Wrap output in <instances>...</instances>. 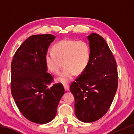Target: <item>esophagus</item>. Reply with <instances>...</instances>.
Segmentation results:
<instances>
[{"instance_id":"esophagus-1","label":"esophagus","mask_w":134,"mask_h":134,"mask_svg":"<svg viewBox=\"0 0 134 134\" xmlns=\"http://www.w3.org/2000/svg\"><path fill=\"white\" fill-rule=\"evenodd\" d=\"M64 87L65 90H66V91H68L70 89V87H69V85H64Z\"/></svg>"}]
</instances>
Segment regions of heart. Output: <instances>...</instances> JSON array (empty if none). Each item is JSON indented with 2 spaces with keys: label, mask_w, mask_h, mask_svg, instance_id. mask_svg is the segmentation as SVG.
I'll return each mask as SVG.
<instances>
[{
  "label": "heart",
  "mask_w": 134,
  "mask_h": 134,
  "mask_svg": "<svg viewBox=\"0 0 134 134\" xmlns=\"http://www.w3.org/2000/svg\"><path fill=\"white\" fill-rule=\"evenodd\" d=\"M53 52H48L45 57L47 67L53 74H57L65 67L57 80L67 83L73 78L76 72L80 74L89 64L90 48L84 41L63 40L54 45Z\"/></svg>",
  "instance_id": "b5f03b06"
}]
</instances>
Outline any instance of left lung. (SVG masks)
<instances>
[{
  "mask_svg": "<svg viewBox=\"0 0 134 134\" xmlns=\"http://www.w3.org/2000/svg\"><path fill=\"white\" fill-rule=\"evenodd\" d=\"M90 57L87 66L70 85L75 99V114L90 123L105 115L116 94L118 75L116 62L105 40L92 33L87 37Z\"/></svg>",
  "mask_w": 134,
  "mask_h": 134,
  "instance_id": "8db88e82",
  "label": "left lung"
}]
</instances>
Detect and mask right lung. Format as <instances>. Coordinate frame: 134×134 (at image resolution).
Wrapping results in <instances>:
<instances>
[{
	"mask_svg": "<svg viewBox=\"0 0 134 134\" xmlns=\"http://www.w3.org/2000/svg\"><path fill=\"white\" fill-rule=\"evenodd\" d=\"M55 37L34 35L22 43L11 63V93L18 108L29 121L48 123L55 117L65 90L47 72L45 57Z\"/></svg>",
	"mask_w": 134,
	"mask_h": 134,
	"instance_id": "1",
	"label": "right lung"
}]
</instances>
